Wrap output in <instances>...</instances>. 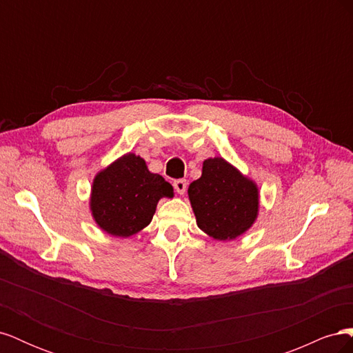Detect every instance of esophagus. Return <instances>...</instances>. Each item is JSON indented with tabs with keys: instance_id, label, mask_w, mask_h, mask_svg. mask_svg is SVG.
Returning <instances> with one entry per match:
<instances>
[{
	"instance_id": "34e87169",
	"label": "esophagus",
	"mask_w": 353,
	"mask_h": 353,
	"mask_svg": "<svg viewBox=\"0 0 353 353\" xmlns=\"http://www.w3.org/2000/svg\"><path fill=\"white\" fill-rule=\"evenodd\" d=\"M187 181L185 179H176L174 181V188L178 194H184L187 191Z\"/></svg>"
}]
</instances>
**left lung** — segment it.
<instances>
[{
    "mask_svg": "<svg viewBox=\"0 0 353 353\" xmlns=\"http://www.w3.org/2000/svg\"><path fill=\"white\" fill-rule=\"evenodd\" d=\"M197 225L215 240H234L258 218L259 190L225 159L203 162L201 176L188 187Z\"/></svg>",
    "mask_w": 353,
    "mask_h": 353,
    "instance_id": "obj_1",
    "label": "left lung"
}]
</instances>
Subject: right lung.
I'll return each instance as SVG.
<instances>
[{
  "label": "right lung",
  "instance_id": "obj_1",
  "mask_svg": "<svg viewBox=\"0 0 353 353\" xmlns=\"http://www.w3.org/2000/svg\"><path fill=\"white\" fill-rule=\"evenodd\" d=\"M162 197H174L172 185L152 174L144 159L128 153L95 175L90 209L103 231L130 237L152 222Z\"/></svg>",
  "mask_w": 353,
  "mask_h": 353
}]
</instances>
